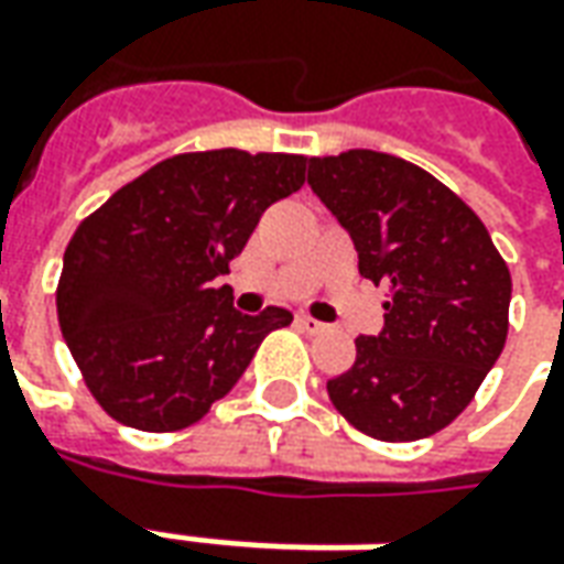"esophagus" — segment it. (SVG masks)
Instances as JSON below:
<instances>
[{
    "instance_id": "obj_1",
    "label": "esophagus",
    "mask_w": 564,
    "mask_h": 564,
    "mask_svg": "<svg viewBox=\"0 0 564 564\" xmlns=\"http://www.w3.org/2000/svg\"><path fill=\"white\" fill-rule=\"evenodd\" d=\"M296 327L305 333H324L327 327L321 324V321H314L312 314H296Z\"/></svg>"
}]
</instances>
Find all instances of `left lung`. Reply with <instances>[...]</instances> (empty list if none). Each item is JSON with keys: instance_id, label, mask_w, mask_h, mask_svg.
Wrapping results in <instances>:
<instances>
[{"instance_id": "left-lung-1", "label": "left lung", "mask_w": 564, "mask_h": 564, "mask_svg": "<svg viewBox=\"0 0 564 564\" xmlns=\"http://www.w3.org/2000/svg\"><path fill=\"white\" fill-rule=\"evenodd\" d=\"M308 185L389 283L386 324L355 339V364L327 382L336 411L379 442H416L454 423L509 330L507 262L466 203L401 156H312Z\"/></svg>"}]
</instances>
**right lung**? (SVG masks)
Returning <instances> with one entry per match:
<instances>
[{"label": "right lung", "instance_id": "1", "mask_svg": "<svg viewBox=\"0 0 564 564\" xmlns=\"http://www.w3.org/2000/svg\"><path fill=\"white\" fill-rule=\"evenodd\" d=\"M305 185V156L178 153L120 187L70 237L57 321L83 379L122 426L197 423L293 314H240L216 286L271 203Z\"/></svg>", "mask_w": 564, "mask_h": 564}]
</instances>
